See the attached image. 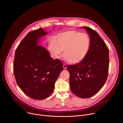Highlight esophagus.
I'll use <instances>...</instances> for the list:
<instances>
[{"mask_svg": "<svg viewBox=\"0 0 123 123\" xmlns=\"http://www.w3.org/2000/svg\"><path fill=\"white\" fill-rule=\"evenodd\" d=\"M63 68H64V69H66L67 68V66L66 64H63Z\"/></svg>", "mask_w": 123, "mask_h": 123, "instance_id": "1", "label": "esophagus"}]
</instances>
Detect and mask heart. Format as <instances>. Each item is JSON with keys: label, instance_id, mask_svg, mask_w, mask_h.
Segmentation results:
<instances>
[{"label": "heart", "instance_id": "1", "mask_svg": "<svg viewBox=\"0 0 123 123\" xmlns=\"http://www.w3.org/2000/svg\"><path fill=\"white\" fill-rule=\"evenodd\" d=\"M91 46L89 35L75 30H69L58 34L57 41L51 39L48 45V49L51 56L59 59L63 50L64 59L68 62L77 64L86 56Z\"/></svg>", "mask_w": 123, "mask_h": 123}]
</instances>
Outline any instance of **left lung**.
Here are the masks:
<instances>
[{
    "instance_id": "left-lung-1",
    "label": "left lung",
    "mask_w": 123,
    "mask_h": 123,
    "mask_svg": "<svg viewBox=\"0 0 123 123\" xmlns=\"http://www.w3.org/2000/svg\"><path fill=\"white\" fill-rule=\"evenodd\" d=\"M90 35L91 46L86 58L80 63L67 67L71 90L77 96L90 98L97 93L106 82L109 67V49L98 33L82 27Z\"/></svg>"
}]
</instances>
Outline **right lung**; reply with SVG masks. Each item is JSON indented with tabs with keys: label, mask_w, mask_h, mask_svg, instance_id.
I'll return each mask as SVG.
<instances>
[{
	"label": "right lung",
	"mask_w": 123,
	"mask_h": 123,
	"mask_svg": "<svg viewBox=\"0 0 123 123\" xmlns=\"http://www.w3.org/2000/svg\"><path fill=\"white\" fill-rule=\"evenodd\" d=\"M48 33L42 28L29 32L15 50L13 73L16 81L22 92L34 99L49 97L63 70L62 62L52 59L49 51L39 45L40 38Z\"/></svg>",
	"instance_id": "add662e5"
}]
</instances>
